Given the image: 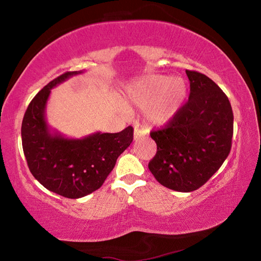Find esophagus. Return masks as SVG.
<instances>
[{"label":"esophagus","instance_id":"esophagus-1","mask_svg":"<svg viewBox=\"0 0 261 261\" xmlns=\"http://www.w3.org/2000/svg\"><path fill=\"white\" fill-rule=\"evenodd\" d=\"M146 135H147V131L146 130L139 129V127H136L135 132H134V139L137 141V140H139L140 138H143V137H145Z\"/></svg>","mask_w":261,"mask_h":261}]
</instances>
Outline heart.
I'll use <instances>...</instances> for the list:
<instances>
[{"label":"heart","instance_id":"obj_1","mask_svg":"<svg viewBox=\"0 0 261 261\" xmlns=\"http://www.w3.org/2000/svg\"><path fill=\"white\" fill-rule=\"evenodd\" d=\"M187 96L183 79L152 76L129 88L127 98L139 108H145V118L152 125H163L178 112Z\"/></svg>","mask_w":261,"mask_h":261}]
</instances>
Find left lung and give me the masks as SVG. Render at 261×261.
Listing matches in <instances>:
<instances>
[{"instance_id":"1","label":"left lung","mask_w":261,"mask_h":261,"mask_svg":"<svg viewBox=\"0 0 261 261\" xmlns=\"http://www.w3.org/2000/svg\"><path fill=\"white\" fill-rule=\"evenodd\" d=\"M188 102L163 129L152 131L158 151L148 169L163 187L191 192L213 176L230 153L233 114L228 96L205 74L187 70Z\"/></svg>"}]
</instances>
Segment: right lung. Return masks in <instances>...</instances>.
Here are the masks:
<instances>
[{"label": "right lung", "instance_id": "add662e5", "mask_svg": "<svg viewBox=\"0 0 261 261\" xmlns=\"http://www.w3.org/2000/svg\"><path fill=\"white\" fill-rule=\"evenodd\" d=\"M83 72H65L48 83L30 102L21 123V144L30 171L47 190L70 199L98 190L134 139L132 126L117 134L95 132L81 139L67 138L50 129L46 121L50 90Z\"/></svg>", "mask_w": 261, "mask_h": 261}]
</instances>
